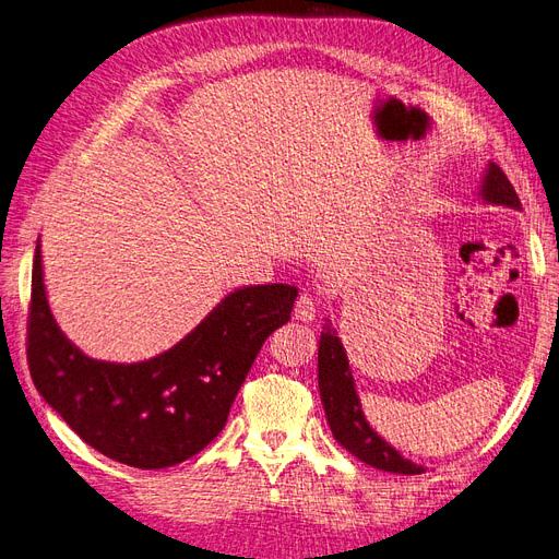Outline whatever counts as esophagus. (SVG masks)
I'll return each mask as SVG.
<instances>
[{"label": "esophagus", "instance_id": "34e87169", "mask_svg": "<svg viewBox=\"0 0 559 559\" xmlns=\"http://www.w3.org/2000/svg\"><path fill=\"white\" fill-rule=\"evenodd\" d=\"M320 313V299L313 295H301L295 304V318L301 322H311Z\"/></svg>", "mask_w": 559, "mask_h": 559}]
</instances>
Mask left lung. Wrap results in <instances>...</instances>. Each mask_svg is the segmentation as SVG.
Returning a JSON list of instances; mask_svg holds the SVG:
<instances>
[{"instance_id": "obj_1", "label": "left lung", "mask_w": 559, "mask_h": 559, "mask_svg": "<svg viewBox=\"0 0 559 559\" xmlns=\"http://www.w3.org/2000/svg\"><path fill=\"white\" fill-rule=\"evenodd\" d=\"M481 195L490 204H504L519 210L521 200L511 186L509 177L502 173L500 165L490 163L481 186ZM318 384L320 399L324 405V415L332 428L336 442L347 449L353 456L364 461L370 467L396 474H421L424 467L403 459L401 453L386 444L378 432L368 426L361 403L355 391V380L349 373L347 355L332 322L324 320L322 336L318 347Z\"/></svg>"}]
</instances>
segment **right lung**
<instances>
[{"label":"right lung","instance_id":"add662e5","mask_svg":"<svg viewBox=\"0 0 559 559\" xmlns=\"http://www.w3.org/2000/svg\"><path fill=\"white\" fill-rule=\"evenodd\" d=\"M295 285L227 295L168 353L140 364L96 361L59 332L34 253L27 364L38 394L71 430L117 463L163 469L195 456L227 421L266 336L290 320Z\"/></svg>","mask_w":559,"mask_h":559}]
</instances>
